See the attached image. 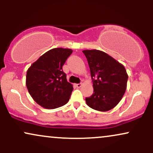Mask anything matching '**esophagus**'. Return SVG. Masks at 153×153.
<instances>
[{
    "label": "esophagus",
    "mask_w": 153,
    "mask_h": 153,
    "mask_svg": "<svg viewBox=\"0 0 153 153\" xmlns=\"http://www.w3.org/2000/svg\"><path fill=\"white\" fill-rule=\"evenodd\" d=\"M82 85V83H78V84H76L77 88H81Z\"/></svg>",
    "instance_id": "34e87169"
}]
</instances>
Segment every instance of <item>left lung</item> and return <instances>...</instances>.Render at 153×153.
Returning a JSON list of instances; mask_svg holds the SVG:
<instances>
[{
	"label": "left lung",
	"mask_w": 153,
	"mask_h": 153,
	"mask_svg": "<svg viewBox=\"0 0 153 153\" xmlns=\"http://www.w3.org/2000/svg\"><path fill=\"white\" fill-rule=\"evenodd\" d=\"M82 52L88 62L94 84V94L85 98V102L99 111L112 109L122 100L127 89L128 75L125 68L102 51L86 50Z\"/></svg>",
	"instance_id": "left-lung-1"
}]
</instances>
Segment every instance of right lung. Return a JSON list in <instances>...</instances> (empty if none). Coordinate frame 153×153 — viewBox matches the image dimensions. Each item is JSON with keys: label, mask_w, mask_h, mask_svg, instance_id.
Listing matches in <instances>:
<instances>
[{"label": "right lung", "mask_w": 153, "mask_h": 153, "mask_svg": "<svg viewBox=\"0 0 153 153\" xmlns=\"http://www.w3.org/2000/svg\"><path fill=\"white\" fill-rule=\"evenodd\" d=\"M72 52L71 49H52L28 69L26 78L28 91L35 102L43 108L53 109L69 101L73 87L67 80L62 66Z\"/></svg>", "instance_id": "add662e5"}]
</instances>
